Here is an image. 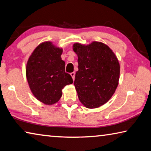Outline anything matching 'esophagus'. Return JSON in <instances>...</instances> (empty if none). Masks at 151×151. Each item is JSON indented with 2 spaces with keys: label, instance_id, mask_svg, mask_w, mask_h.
Wrapping results in <instances>:
<instances>
[{
  "label": "esophagus",
  "instance_id": "esophagus-1",
  "mask_svg": "<svg viewBox=\"0 0 151 151\" xmlns=\"http://www.w3.org/2000/svg\"><path fill=\"white\" fill-rule=\"evenodd\" d=\"M70 76H72V78H73V81H75V73H70Z\"/></svg>",
  "mask_w": 151,
  "mask_h": 151
}]
</instances>
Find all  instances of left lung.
<instances>
[{"instance_id":"obj_1","label":"left lung","mask_w":151,"mask_h":151,"mask_svg":"<svg viewBox=\"0 0 151 151\" xmlns=\"http://www.w3.org/2000/svg\"><path fill=\"white\" fill-rule=\"evenodd\" d=\"M78 56V70L74 85L81 103L88 109H96L107 103L119 85L120 64L109 46L93 41L73 46Z\"/></svg>"}]
</instances>
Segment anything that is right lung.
Here are the masks:
<instances>
[{
  "label": "right lung",
  "instance_id": "obj_1",
  "mask_svg": "<svg viewBox=\"0 0 151 151\" xmlns=\"http://www.w3.org/2000/svg\"><path fill=\"white\" fill-rule=\"evenodd\" d=\"M63 48L50 41L40 43L28 59L26 76L33 95L47 105L58 103L62 90L73 83L65 73V62L61 58Z\"/></svg>",
  "mask_w": 151,
  "mask_h": 151
}]
</instances>
